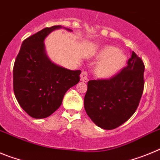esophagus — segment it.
<instances>
[{
	"instance_id": "obj_1",
	"label": "esophagus",
	"mask_w": 160,
	"mask_h": 160,
	"mask_svg": "<svg viewBox=\"0 0 160 160\" xmlns=\"http://www.w3.org/2000/svg\"><path fill=\"white\" fill-rule=\"evenodd\" d=\"M88 72L85 71H83L81 72V75H80V80L83 82H88Z\"/></svg>"
}]
</instances>
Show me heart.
<instances>
[{"label":"heart","mask_w":160,"mask_h":160,"mask_svg":"<svg viewBox=\"0 0 160 160\" xmlns=\"http://www.w3.org/2000/svg\"><path fill=\"white\" fill-rule=\"evenodd\" d=\"M98 60L94 66V74L100 79H108L123 68L126 63L124 53L113 46H104L96 52Z\"/></svg>","instance_id":"1"}]
</instances>
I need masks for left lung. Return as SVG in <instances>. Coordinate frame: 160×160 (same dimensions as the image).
Masks as SVG:
<instances>
[{"instance_id": "1", "label": "left lung", "mask_w": 160, "mask_h": 160, "mask_svg": "<svg viewBox=\"0 0 160 160\" xmlns=\"http://www.w3.org/2000/svg\"><path fill=\"white\" fill-rule=\"evenodd\" d=\"M144 68L143 60L132 52L128 65L115 77L88 82L84 108L95 124L112 130L135 113L143 92Z\"/></svg>"}]
</instances>
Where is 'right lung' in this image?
I'll return each mask as SVG.
<instances>
[{"mask_svg":"<svg viewBox=\"0 0 160 160\" xmlns=\"http://www.w3.org/2000/svg\"><path fill=\"white\" fill-rule=\"evenodd\" d=\"M61 25L45 28L23 41L13 67V91L17 100L31 117L51 116L62 103L70 88L80 81V70H69L52 62L44 40Z\"/></svg>","mask_w":160,"mask_h":160,"instance_id":"1","label":"right lung"}]
</instances>
